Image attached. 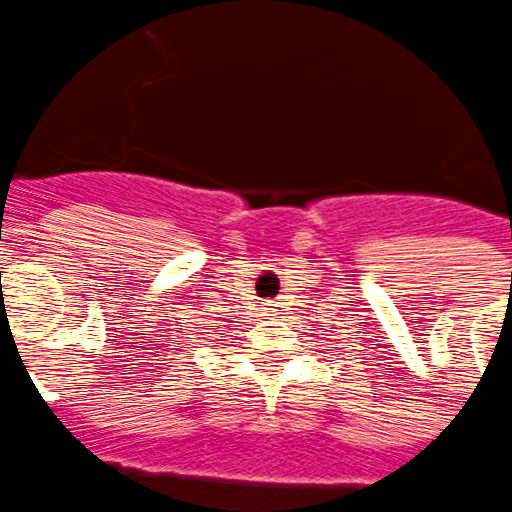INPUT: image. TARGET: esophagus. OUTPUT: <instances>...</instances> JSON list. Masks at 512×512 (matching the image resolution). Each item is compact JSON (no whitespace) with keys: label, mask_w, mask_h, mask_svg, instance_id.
<instances>
[{"label":"esophagus","mask_w":512,"mask_h":512,"mask_svg":"<svg viewBox=\"0 0 512 512\" xmlns=\"http://www.w3.org/2000/svg\"><path fill=\"white\" fill-rule=\"evenodd\" d=\"M262 311H265V316H275V311H278V303H275V301H267Z\"/></svg>","instance_id":"obj_1"}]
</instances>
